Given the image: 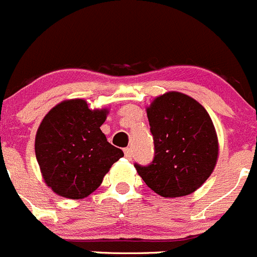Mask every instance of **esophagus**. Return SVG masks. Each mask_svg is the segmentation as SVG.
Instances as JSON below:
<instances>
[{"label": "esophagus", "mask_w": 257, "mask_h": 257, "mask_svg": "<svg viewBox=\"0 0 257 257\" xmlns=\"http://www.w3.org/2000/svg\"><path fill=\"white\" fill-rule=\"evenodd\" d=\"M123 152H125L126 159H128V160H131V159H132V150L130 149V147H126V149L123 150Z\"/></svg>", "instance_id": "esophagus-1"}]
</instances>
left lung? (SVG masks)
Returning a JSON list of instances; mask_svg holds the SVG:
<instances>
[{
  "label": "left lung",
  "mask_w": 257,
  "mask_h": 257,
  "mask_svg": "<svg viewBox=\"0 0 257 257\" xmlns=\"http://www.w3.org/2000/svg\"><path fill=\"white\" fill-rule=\"evenodd\" d=\"M155 156L135 164L145 184L164 197L196 191L211 175L218 154L217 136L207 111L190 96L167 92L147 108Z\"/></svg>",
  "instance_id": "obj_1"
}]
</instances>
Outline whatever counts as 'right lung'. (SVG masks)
<instances>
[{
	"label": "right lung",
	"mask_w": 257,
	"mask_h": 257,
	"mask_svg": "<svg viewBox=\"0 0 257 257\" xmlns=\"http://www.w3.org/2000/svg\"><path fill=\"white\" fill-rule=\"evenodd\" d=\"M106 113L76 98L58 103L42 120L35 152L45 182L60 196L78 200L92 194L123 156L100 130Z\"/></svg>",
	"instance_id": "add662e5"
}]
</instances>
